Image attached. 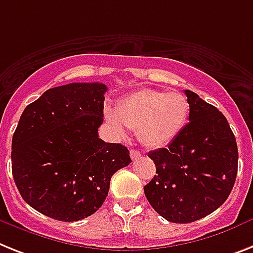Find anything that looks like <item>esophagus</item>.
<instances>
[{
	"label": "esophagus",
	"mask_w": 253,
	"mask_h": 253,
	"mask_svg": "<svg viewBox=\"0 0 253 253\" xmlns=\"http://www.w3.org/2000/svg\"><path fill=\"white\" fill-rule=\"evenodd\" d=\"M130 158L131 160H137L141 158V152L137 151V150H130Z\"/></svg>",
	"instance_id": "esophagus-1"
}]
</instances>
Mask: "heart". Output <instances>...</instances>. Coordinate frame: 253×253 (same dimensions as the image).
Wrapping results in <instances>:
<instances>
[{
	"mask_svg": "<svg viewBox=\"0 0 253 253\" xmlns=\"http://www.w3.org/2000/svg\"><path fill=\"white\" fill-rule=\"evenodd\" d=\"M189 112V101L182 93L143 89L125 97L116 112L107 111L106 119L119 134H124L126 126L137 130L143 145L159 149L178 137Z\"/></svg>",
	"mask_w": 253,
	"mask_h": 253,
	"instance_id": "b5f03b06",
	"label": "heart"
}]
</instances>
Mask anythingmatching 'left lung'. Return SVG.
Segmentation results:
<instances>
[{"instance_id": "left-lung-1", "label": "left lung", "mask_w": 253, "mask_h": 253, "mask_svg": "<svg viewBox=\"0 0 253 253\" xmlns=\"http://www.w3.org/2000/svg\"><path fill=\"white\" fill-rule=\"evenodd\" d=\"M189 122L167 149L149 152L156 176L143 190L151 207L176 224L211 214L230 195L238 172V147L226 118L198 94L185 90Z\"/></svg>"}]
</instances>
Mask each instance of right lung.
<instances>
[{
	"label": "right lung",
	"instance_id": "right-lung-1",
	"mask_svg": "<svg viewBox=\"0 0 253 253\" xmlns=\"http://www.w3.org/2000/svg\"><path fill=\"white\" fill-rule=\"evenodd\" d=\"M107 86L51 87L23 111L11 143L12 177L26 203L58 221L97 212L115 172L131 163L120 143L98 137Z\"/></svg>",
	"mask_w": 253,
	"mask_h": 253
}]
</instances>
